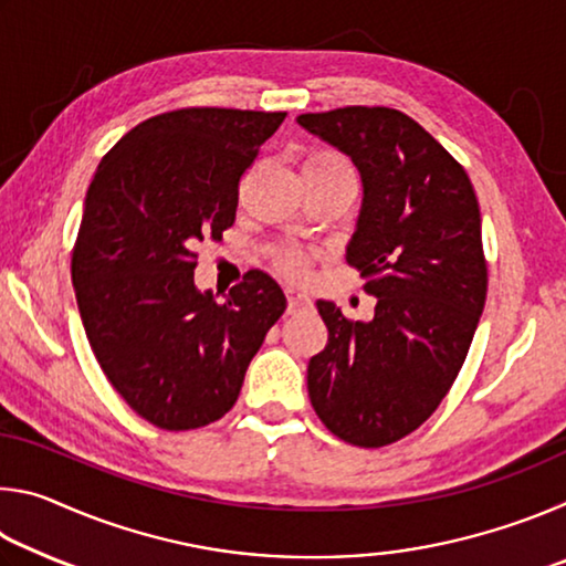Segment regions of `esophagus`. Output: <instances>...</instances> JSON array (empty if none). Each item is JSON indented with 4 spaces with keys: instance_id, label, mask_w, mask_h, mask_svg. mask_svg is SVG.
I'll use <instances>...</instances> for the list:
<instances>
[{
    "instance_id": "34e87169",
    "label": "esophagus",
    "mask_w": 566,
    "mask_h": 566,
    "mask_svg": "<svg viewBox=\"0 0 566 566\" xmlns=\"http://www.w3.org/2000/svg\"><path fill=\"white\" fill-rule=\"evenodd\" d=\"M310 304H312V300L304 290H300V286H286V306H290V312L304 310V306H310Z\"/></svg>"
}]
</instances>
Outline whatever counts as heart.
<instances>
[{"label": "heart", "mask_w": 566, "mask_h": 566, "mask_svg": "<svg viewBox=\"0 0 566 566\" xmlns=\"http://www.w3.org/2000/svg\"><path fill=\"white\" fill-rule=\"evenodd\" d=\"M312 161H342V157L332 155V151H319V155H312L310 159H306L304 165H312ZM280 264L284 272H300L304 260H302V254H296V252H284L280 256Z\"/></svg>", "instance_id": "1"}]
</instances>
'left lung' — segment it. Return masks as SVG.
<instances>
[{
	"label": "left lung",
	"mask_w": 566,
	"mask_h": 566,
	"mask_svg": "<svg viewBox=\"0 0 566 566\" xmlns=\"http://www.w3.org/2000/svg\"><path fill=\"white\" fill-rule=\"evenodd\" d=\"M296 122L359 169L347 262L377 296L369 322L317 302L329 339L306 367L310 399L344 442L387 447L432 417L467 359L486 300L479 202L464 167L405 112L342 107Z\"/></svg>",
	"instance_id": "obj_1"
}]
</instances>
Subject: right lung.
Returning a JSON list of instances; mask_svg holds the SVG:
<instances>
[{
	"label": "right lung",
	"instance_id": "1",
	"mask_svg": "<svg viewBox=\"0 0 566 566\" xmlns=\"http://www.w3.org/2000/svg\"><path fill=\"white\" fill-rule=\"evenodd\" d=\"M286 112L189 107L142 122L99 161L72 252L94 357L142 419L199 429L234 407L286 310L252 270L219 302L195 286L197 244L234 224L239 179Z\"/></svg>",
	"mask_w": 566,
	"mask_h": 566
}]
</instances>
